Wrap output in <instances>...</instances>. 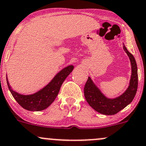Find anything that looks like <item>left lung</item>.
Here are the masks:
<instances>
[{
	"instance_id": "8db88e82",
	"label": "left lung",
	"mask_w": 146,
	"mask_h": 146,
	"mask_svg": "<svg viewBox=\"0 0 146 146\" xmlns=\"http://www.w3.org/2000/svg\"><path fill=\"white\" fill-rule=\"evenodd\" d=\"M123 48L129 58L131 65V76L129 86L125 92L115 99H108L101 92L90 77H88L84 87V94L86 101L93 109L101 114L112 115L117 113L133 101L137 91L138 72L136 60L125 45Z\"/></svg>"
}]
</instances>
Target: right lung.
I'll return each instance as SVG.
<instances>
[{
  "label": "right lung",
  "mask_w": 146,
  "mask_h": 146,
  "mask_svg": "<svg viewBox=\"0 0 146 146\" xmlns=\"http://www.w3.org/2000/svg\"><path fill=\"white\" fill-rule=\"evenodd\" d=\"M73 68V66H68L62 69L48 85L33 94L22 95L13 91L9 85L7 78V86L13 97L22 108L31 111H40L50 106L54 101L59 94L61 85L67 76L71 73Z\"/></svg>",
  "instance_id": "add662e5"
}]
</instances>
